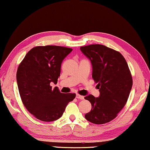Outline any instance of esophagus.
<instances>
[{
	"instance_id": "1",
	"label": "esophagus",
	"mask_w": 150,
	"mask_h": 150,
	"mask_svg": "<svg viewBox=\"0 0 150 150\" xmlns=\"http://www.w3.org/2000/svg\"><path fill=\"white\" fill-rule=\"evenodd\" d=\"M76 97L77 99H84L83 96L80 95L79 94H76Z\"/></svg>"
}]
</instances>
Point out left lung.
I'll list each match as a JSON object with an SVG mask.
<instances>
[{
    "label": "left lung",
    "mask_w": 150,
    "mask_h": 150,
    "mask_svg": "<svg viewBox=\"0 0 150 150\" xmlns=\"http://www.w3.org/2000/svg\"><path fill=\"white\" fill-rule=\"evenodd\" d=\"M80 49L91 61L92 79L100 92L99 97H85L92 105L85 117L96 125L109 122L117 117L128 100L133 85L129 66L121 53L104 45L91 44Z\"/></svg>",
    "instance_id": "left-lung-1"
}]
</instances>
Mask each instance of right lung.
<instances>
[{
    "label": "right lung",
    "instance_id": "obj_1",
    "mask_svg": "<svg viewBox=\"0 0 150 150\" xmlns=\"http://www.w3.org/2000/svg\"><path fill=\"white\" fill-rule=\"evenodd\" d=\"M72 49L60 46H38L30 49L18 65L16 81L24 106L37 119L53 122L62 115L66 106L76 97L64 94L51 82L57 83L61 64Z\"/></svg>",
    "mask_w": 150,
    "mask_h": 150
}]
</instances>
